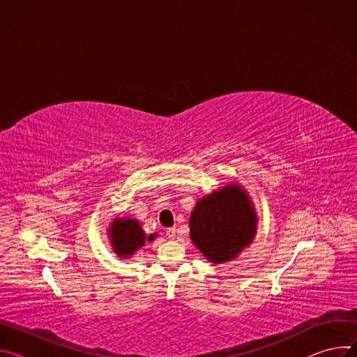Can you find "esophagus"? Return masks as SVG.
Wrapping results in <instances>:
<instances>
[{
	"label": "esophagus",
	"instance_id": "obj_1",
	"mask_svg": "<svg viewBox=\"0 0 357 357\" xmlns=\"http://www.w3.org/2000/svg\"><path fill=\"white\" fill-rule=\"evenodd\" d=\"M167 236H168V238H169V240H174V238H175V236H176V229H175V227H169V229H167Z\"/></svg>",
	"mask_w": 357,
	"mask_h": 357
}]
</instances>
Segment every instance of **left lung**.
<instances>
[{"mask_svg":"<svg viewBox=\"0 0 357 357\" xmlns=\"http://www.w3.org/2000/svg\"><path fill=\"white\" fill-rule=\"evenodd\" d=\"M257 216L241 186L230 185L202 197L190 215L195 245L212 263H226L252 240Z\"/></svg>","mask_w":357,"mask_h":357,"instance_id":"1","label":"left lung"}]
</instances>
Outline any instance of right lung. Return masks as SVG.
I'll use <instances>...</instances> for the list:
<instances>
[{"mask_svg":"<svg viewBox=\"0 0 357 357\" xmlns=\"http://www.w3.org/2000/svg\"><path fill=\"white\" fill-rule=\"evenodd\" d=\"M112 243L114 247V251L120 257H128L131 254L144 245L146 237L139 226V223L134 219H119L113 223V227L110 229ZM155 238V234H151L148 237L149 241Z\"/></svg>","mask_w":357,"mask_h":357,"instance_id":"add662e5","label":"right lung"}]
</instances>
